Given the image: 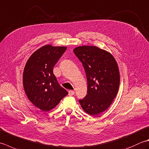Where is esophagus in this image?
Wrapping results in <instances>:
<instances>
[{
    "instance_id": "obj_1",
    "label": "esophagus",
    "mask_w": 149,
    "mask_h": 149,
    "mask_svg": "<svg viewBox=\"0 0 149 149\" xmlns=\"http://www.w3.org/2000/svg\"><path fill=\"white\" fill-rule=\"evenodd\" d=\"M74 94H75V92H74V91H73V90H70V91H68V95L70 96L74 95Z\"/></svg>"
}]
</instances>
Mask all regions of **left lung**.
<instances>
[{"instance_id":"1","label":"left lung","mask_w":149,"mask_h":149,"mask_svg":"<svg viewBox=\"0 0 149 149\" xmlns=\"http://www.w3.org/2000/svg\"><path fill=\"white\" fill-rule=\"evenodd\" d=\"M74 52L82 63L87 78V94L79 101L84 112L97 116L105 111L118 94V63L110 52L97 46H78Z\"/></svg>"}]
</instances>
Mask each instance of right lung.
Segmentation results:
<instances>
[{
    "label": "right lung",
    "mask_w": 149,
    "mask_h": 149,
    "mask_svg": "<svg viewBox=\"0 0 149 149\" xmlns=\"http://www.w3.org/2000/svg\"><path fill=\"white\" fill-rule=\"evenodd\" d=\"M65 46L47 45L34 52L23 72V86L28 100L44 112L54 109L68 92L58 83L53 68Z\"/></svg>",
    "instance_id": "add662e5"
}]
</instances>
